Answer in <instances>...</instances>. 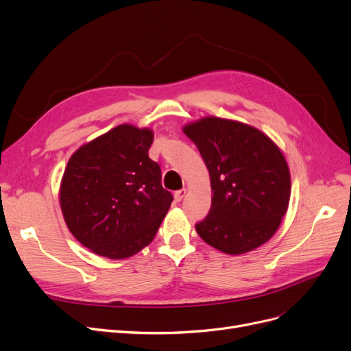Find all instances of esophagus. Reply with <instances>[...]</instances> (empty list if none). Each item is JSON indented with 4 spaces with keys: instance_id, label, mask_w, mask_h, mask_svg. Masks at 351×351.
Returning a JSON list of instances; mask_svg holds the SVG:
<instances>
[{
    "instance_id": "obj_1",
    "label": "esophagus",
    "mask_w": 351,
    "mask_h": 351,
    "mask_svg": "<svg viewBox=\"0 0 351 351\" xmlns=\"http://www.w3.org/2000/svg\"><path fill=\"white\" fill-rule=\"evenodd\" d=\"M185 195H186V189H179V191H176V192H175V200H176V202H180L183 197H185Z\"/></svg>"
}]
</instances>
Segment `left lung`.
I'll return each mask as SVG.
<instances>
[{"instance_id": "8db88e82", "label": "left lung", "mask_w": 351, "mask_h": 351, "mask_svg": "<svg viewBox=\"0 0 351 351\" xmlns=\"http://www.w3.org/2000/svg\"><path fill=\"white\" fill-rule=\"evenodd\" d=\"M210 175L212 206L197 234L220 252L241 254L278 230L290 199V173L280 149L259 129L204 118L183 128Z\"/></svg>"}]
</instances>
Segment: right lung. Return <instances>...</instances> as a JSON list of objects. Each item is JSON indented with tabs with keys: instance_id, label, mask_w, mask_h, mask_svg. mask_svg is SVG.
I'll return each mask as SVG.
<instances>
[{
	"instance_id": "right-lung-1",
	"label": "right lung",
	"mask_w": 351,
	"mask_h": 351,
	"mask_svg": "<svg viewBox=\"0 0 351 351\" xmlns=\"http://www.w3.org/2000/svg\"><path fill=\"white\" fill-rule=\"evenodd\" d=\"M149 129L119 125L81 146L64 172L60 202L68 229L99 256L125 259L152 242L173 196L147 155Z\"/></svg>"
}]
</instances>
